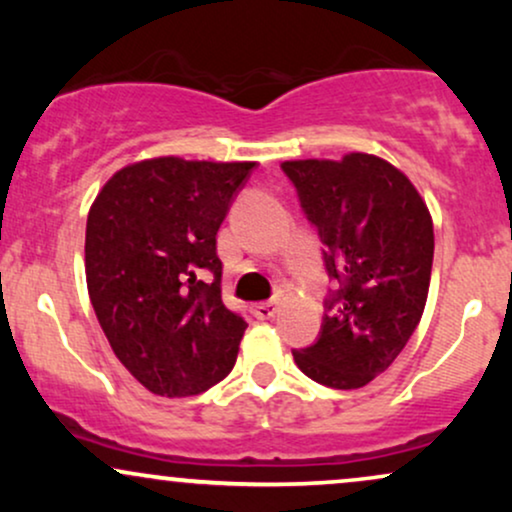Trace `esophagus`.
I'll return each instance as SVG.
<instances>
[{"instance_id":"esophagus-1","label":"esophagus","mask_w":512,"mask_h":512,"mask_svg":"<svg viewBox=\"0 0 512 512\" xmlns=\"http://www.w3.org/2000/svg\"><path fill=\"white\" fill-rule=\"evenodd\" d=\"M279 310V303L276 301H267V303H255L252 305V313H255L257 320H272Z\"/></svg>"}]
</instances>
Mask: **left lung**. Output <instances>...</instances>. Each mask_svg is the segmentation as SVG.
Listing matches in <instances>:
<instances>
[{
	"instance_id": "1",
	"label": "left lung",
	"mask_w": 512,
	"mask_h": 512,
	"mask_svg": "<svg viewBox=\"0 0 512 512\" xmlns=\"http://www.w3.org/2000/svg\"><path fill=\"white\" fill-rule=\"evenodd\" d=\"M281 168L327 248V274L339 281L320 337L293 351V361L315 383L356 390L392 366L424 315L431 214L407 175L380 156L354 151Z\"/></svg>"
}]
</instances>
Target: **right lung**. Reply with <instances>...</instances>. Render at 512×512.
I'll return each instance as SVG.
<instances>
[{"label":"right lung","instance_id":"add662e5","mask_svg":"<svg viewBox=\"0 0 512 512\" xmlns=\"http://www.w3.org/2000/svg\"><path fill=\"white\" fill-rule=\"evenodd\" d=\"M252 168L146 158L91 204L88 296L115 356L154 395H199L236 366L248 322L221 301L216 233Z\"/></svg>","mask_w":512,"mask_h":512}]
</instances>
